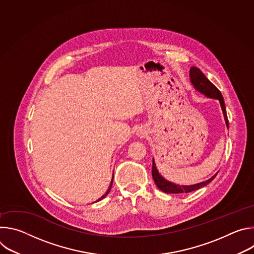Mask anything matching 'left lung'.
<instances>
[{
    "label": "left lung",
    "mask_w": 254,
    "mask_h": 254,
    "mask_svg": "<svg viewBox=\"0 0 254 254\" xmlns=\"http://www.w3.org/2000/svg\"><path fill=\"white\" fill-rule=\"evenodd\" d=\"M190 77H191V81L194 85V87L200 91L201 93H204L206 96L208 97H212V98H217L219 99L222 111L224 114V118H225V123L227 127H229V123H228V119H227V114H226V108H225V103H224V99L223 96L221 94V92L219 91V89L217 88L204 74L203 72L197 68V67H192L190 70ZM217 175V174H216ZM213 176L211 179L205 181V182L196 184V185H192V186H180V185H176L173 184L171 182H168L167 180H165L159 173L158 170L156 168L155 162L153 161V167H152V176L153 179L155 181V183L157 185V187L162 190L165 193H169V194H180V193H189V192H193L195 190H198L204 186H206L207 184H209L211 181L216 177Z\"/></svg>",
    "instance_id": "left-lung-1"
}]
</instances>
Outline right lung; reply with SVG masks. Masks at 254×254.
Wrapping results in <instances>:
<instances>
[{"mask_svg":"<svg viewBox=\"0 0 254 254\" xmlns=\"http://www.w3.org/2000/svg\"><path fill=\"white\" fill-rule=\"evenodd\" d=\"M113 181H114V177H113V180H112V183H111V185H110V187H108V189H107V191H106V193H105V194H104V195H103V196H101V197H100V198H99V199H98V200H97V201H100V200H101V199H103V198H105V197H106V195H107V194H108V193H110V191H111V189H112V186H113ZM97 201H96V202H97Z\"/></svg>","mask_w":254,"mask_h":254,"instance_id":"add662e5","label":"right lung"}]
</instances>
